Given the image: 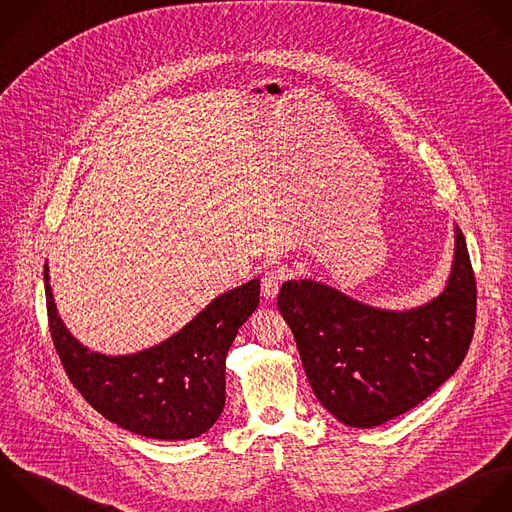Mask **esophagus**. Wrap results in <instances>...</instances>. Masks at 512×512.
<instances>
[{
	"label": "esophagus",
	"mask_w": 512,
	"mask_h": 512,
	"mask_svg": "<svg viewBox=\"0 0 512 512\" xmlns=\"http://www.w3.org/2000/svg\"><path fill=\"white\" fill-rule=\"evenodd\" d=\"M281 279H283V273L277 271V269H271L261 277V295H263V299L273 301L277 297L279 287H281Z\"/></svg>",
	"instance_id": "1"
}]
</instances>
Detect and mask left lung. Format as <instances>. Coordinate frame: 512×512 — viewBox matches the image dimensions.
Returning a JSON list of instances; mask_svg holds the SVG:
<instances>
[{"instance_id":"8db88e82","label":"left lung","mask_w":512,"mask_h":512,"mask_svg":"<svg viewBox=\"0 0 512 512\" xmlns=\"http://www.w3.org/2000/svg\"><path fill=\"white\" fill-rule=\"evenodd\" d=\"M277 307L321 405L347 427L373 429L423 403L459 369L475 331L477 283L455 225L447 285L421 307H371L311 279L285 281Z\"/></svg>"}]
</instances>
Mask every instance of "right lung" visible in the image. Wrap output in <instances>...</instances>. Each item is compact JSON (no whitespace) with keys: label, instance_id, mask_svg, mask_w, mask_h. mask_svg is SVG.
<instances>
[{"label":"right lung","instance_id":"right-lung-1","mask_svg":"<svg viewBox=\"0 0 512 512\" xmlns=\"http://www.w3.org/2000/svg\"><path fill=\"white\" fill-rule=\"evenodd\" d=\"M47 319L55 351L81 397L107 421L159 441L207 433L225 407V357L239 327L259 305V279L215 297L183 329L131 355L83 347L57 315L43 269Z\"/></svg>","mask_w":512,"mask_h":512}]
</instances>
